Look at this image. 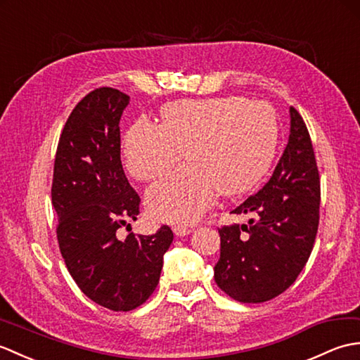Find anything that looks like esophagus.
<instances>
[{"label":"esophagus","mask_w":360,"mask_h":360,"mask_svg":"<svg viewBox=\"0 0 360 360\" xmlns=\"http://www.w3.org/2000/svg\"><path fill=\"white\" fill-rule=\"evenodd\" d=\"M191 233H193V229H191V228L180 226V225L174 226V234L177 236V237H185V236H188V234H191Z\"/></svg>","instance_id":"34e87169"}]
</instances>
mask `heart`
<instances>
[{
	"mask_svg": "<svg viewBox=\"0 0 360 360\" xmlns=\"http://www.w3.org/2000/svg\"><path fill=\"white\" fill-rule=\"evenodd\" d=\"M278 141L274 109L242 97L179 100L162 112V124L140 118L123 140L127 171L153 180L185 155L181 169L146 193L149 214L160 221L193 223L210 210L219 193L250 191L273 163Z\"/></svg>",
	"mask_w": 360,
	"mask_h": 360,
	"instance_id": "1",
	"label": "heart"
}]
</instances>
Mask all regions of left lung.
Returning a JSON list of instances; mask_svg holds the SVG:
<instances>
[{
    "instance_id": "obj_1",
    "label": "left lung",
    "mask_w": 360,
    "mask_h": 360,
    "mask_svg": "<svg viewBox=\"0 0 360 360\" xmlns=\"http://www.w3.org/2000/svg\"><path fill=\"white\" fill-rule=\"evenodd\" d=\"M290 140L271 179L233 214H252L250 225L219 228L220 259L214 278L243 303L277 297L295 282L313 251L321 206V177L307 124L290 108Z\"/></svg>"
}]
</instances>
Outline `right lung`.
<instances>
[{"label": "right lung", "instance_id": "right-lung-1", "mask_svg": "<svg viewBox=\"0 0 360 360\" xmlns=\"http://www.w3.org/2000/svg\"><path fill=\"white\" fill-rule=\"evenodd\" d=\"M129 100L114 87H98L78 103L60 135L51 191L68 271L87 297L112 311L149 299L174 238L166 225L153 236L118 237L140 214V197L120 158V118Z\"/></svg>", "mask_w": 360, "mask_h": 360}]
</instances>
